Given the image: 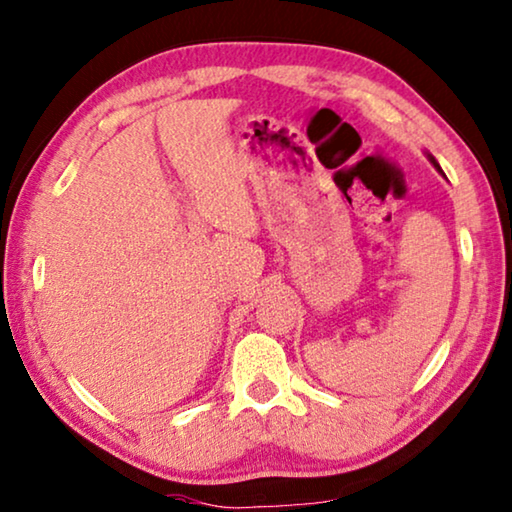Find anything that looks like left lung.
<instances>
[{
  "label": "left lung",
  "instance_id": "left-lung-1",
  "mask_svg": "<svg viewBox=\"0 0 512 512\" xmlns=\"http://www.w3.org/2000/svg\"><path fill=\"white\" fill-rule=\"evenodd\" d=\"M429 160H431V162H433V167H436V169H438V171H440V173H443V169H440V164H438V162H436V158H431V155H429Z\"/></svg>",
  "mask_w": 512,
  "mask_h": 512
}]
</instances>
